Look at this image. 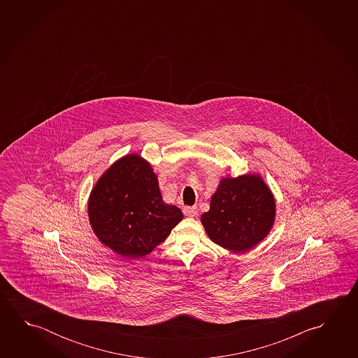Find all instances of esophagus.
<instances>
[{
    "label": "esophagus",
    "mask_w": 358,
    "mask_h": 358,
    "mask_svg": "<svg viewBox=\"0 0 358 358\" xmlns=\"http://www.w3.org/2000/svg\"><path fill=\"white\" fill-rule=\"evenodd\" d=\"M197 207H194V206H186V207H183V213H185V216L187 217H194L197 215Z\"/></svg>",
    "instance_id": "34e87169"
}]
</instances>
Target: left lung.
<instances>
[{
  "instance_id": "left-lung-1",
  "label": "left lung",
  "mask_w": 358,
  "mask_h": 358,
  "mask_svg": "<svg viewBox=\"0 0 358 358\" xmlns=\"http://www.w3.org/2000/svg\"><path fill=\"white\" fill-rule=\"evenodd\" d=\"M275 216V199L264 180L243 175L222 178L201 222L216 245L246 252L268 235Z\"/></svg>"
}]
</instances>
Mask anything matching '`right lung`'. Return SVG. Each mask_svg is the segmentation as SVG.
<instances>
[{"mask_svg":"<svg viewBox=\"0 0 358 358\" xmlns=\"http://www.w3.org/2000/svg\"><path fill=\"white\" fill-rule=\"evenodd\" d=\"M88 217L103 245L132 259L162 243L183 215L176 206L164 203L151 164L138 155H127L96 183Z\"/></svg>","mask_w":358,"mask_h":358,"instance_id":"1","label":"right lung"}]
</instances>
